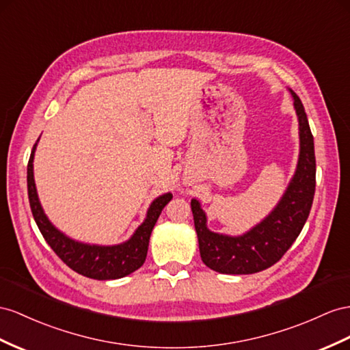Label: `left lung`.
Listing matches in <instances>:
<instances>
[{
	"mask_svg": "<svg viewBox=\"0 0 350 350\" xmlns=\"http://www.w3.org/2000/svg\"><path fill=\"white\" fill-rule=\"evenodd\" d=\"M291 94L300 125V157L297 172L271 216L245 235L232 238L210 232L198 201H191L201 258L213 271L230 275L265 271L288 252L309 217L317 185L315 149L303 103L293 90Z\"/></svg>",
	"mask_w": 350,
	"mask_h": 350,
	"instance_id": "obj_1",
	"label": "left lung"
}]
</instances>
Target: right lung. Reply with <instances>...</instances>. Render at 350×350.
Masks as SVG:
<instances>
[{"label":"right lung","mask_w":350,"mask_h":350,"mask_svg":"<svg viewBox=\"0 0 350 350\" xmlns=\"http://www.w3.org/2000/svg\"><path fill=\"white\" fill-rule=\"evenodd\" d=\"M35 146H37V143H35L32 148L28 163L29 205L32 216L35 221H37V226L53 252L59 256L62 262L72 269V271L87 278H93V280H118V278H122L125 275H130L134 271H137L146 260L150 232L154 229L161 211H163L165 205L172 201L173 195L165 193L152 202L146 220L142 223L139 229L136 230V234H134L127 243L113 247H98L75 243V241L69 239L64 234H60V232L49 221L46 214H44L41 208L37 189H35L32 170Z\"/></svg>","instance_id":"add662e5"}]
</instances>
